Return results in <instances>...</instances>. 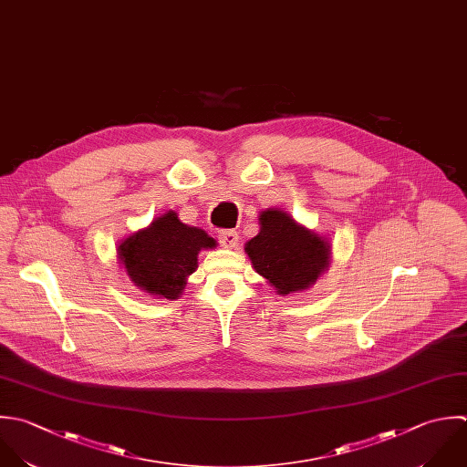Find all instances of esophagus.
Instances as JSON below:
<instances>
[{"mask_svg": "<svg viewBox=\"0 0 467 467\" xmlns=\"http://www.w3.org/2000/svg\"><path fill=\"white\" fill-rule=\"evenodd\" d=\"M218 240L225 249H233L238 244V233L231 231V229H222V231H218Z\"/></svg>", "mask_w": 467, "mask_h": 467, "instance_id": "34e87169", "label": "esophagus"}]
</instances>
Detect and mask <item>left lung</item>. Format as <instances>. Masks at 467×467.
I'll return each mask as SVG.
<instances>
[{
	"label": "left lung",
	"mask_w": 467,
	"mask_h": 467,
	"mask_svg": "<svg viewBox=\"0 0 467 467\" xmlns=\"http://www.w3.org/2000/svg\"><path fill=\"white\" fill-rule=\"evenodd\" d=\"M245 251L254 271L278 295H291L307 289L327 269L331 247L287 213L269 209L260 214V233L247 242Z\"/></svg>",
	"instance_id": "8db88e82"
}]
</instances>
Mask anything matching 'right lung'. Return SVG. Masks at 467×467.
Listing matches in <instances>:
<instances>
[{"mask_svg":"<svg viewBox=\"0 0 467 467\" xmlns=\"http://www.w3.org/2000/svg\"><path fill=\"white\" fill-rule=\"evenodd\" d=\"M214 245L205 231L182 223L176 213L169 211L150 227L129 236L118 247V254L134 285L160 298L176 300L187 276L198 267V251Z\"/></svg>","mask_w":467,"mask_h":467,"instance_id":"obj_1","label":"right lung"}]
</instances>
